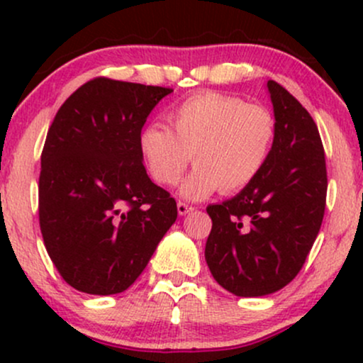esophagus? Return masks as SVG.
I'll use <instances>...</instances> for the list:
<instances>
[{"instance_id":"34e87169","label":"esophagus","mask_w":363,"mask_h":363,"mask_svg":"<svg viewBox=\"0 0 363 363\" xmlns=\"http://www.w3.org/2000/svg\"><path fill=\"white\" fill-rule=\"evenodd\" d=\"M193 210H194V206L187 205V203H182V201L177 203V211H179V215H187V213H189V211H193Z\"/></svg>"}]
</instances>
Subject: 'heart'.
<instances>
[{
    "label": "heart",
    "mask_w": 363,
    "mask_h": 363,
    "mask_svg": "<svg viewBox=\"0 0 363 363\" xmlns=\"http://www.w3.org/2000/svg\"><path fill=\"white\" fill-rule=\"evenodd\" d=\"M167 119L170 131L158 124L141 129L140 152L150 176L162 186L177 184L193 155L196 167L181 187L187 199L251 184L277 138V121L268 107L220 91L186 99Z\"/></svg>",
    "instance_id": "b5f03b06"
}]
</instances>
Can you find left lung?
Wrapping results in <instances>:
<instances>
[{
  "instance_id": "obj_1",
  "label": "left lung",
  "mask_w": 363,
  "mask_h": 363,
  "mask_svg": "<svg viewBox=\"0 0 363 363\" xmlns=\"http://www.w3.org/2000/svg\"><path fill=\"white\" fill-rule=\"evenodd\" d=\"M277 138L251 184L206 208L205 257L218 285L237 297H262L297 277L326 208L328 172L318 126L302 104L269 80Z\"/></svg>"
}]
</instances>
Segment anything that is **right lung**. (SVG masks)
<instances>
[{"instance_id":"obj_1","label":"right lung","mask_w":363,"mask_h":363,"mask_svg":"<svg viewBox=\"0 0 363 363\" xmlns=\"http://www.w3.org/2000/svg\"><path fill=\"white\" fill-rule=\"evenodd\" d=\"M170 91L94 78L66 99L49 128L39 223L49 257L73 289H129L176 222V199L150 181L140 152L145 121Z\"/></svg>"}]
</instances>
